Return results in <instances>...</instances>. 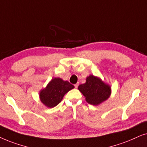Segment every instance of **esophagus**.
I'll return each mask as SVG.
<instances>
[{"label":"esophagus","instance_id":"34e87169","mask_svg":"<svg viewBox=\"0 0 147 147\" xmlns=\"http://www.w3.org/2000/svg\"><path fill=\"white\" fill-rule=\"evenodd\" d=\"M78 86H79V83H77V84H75V87L76 88V89H77V88L78 87Z\"/></svg>","mask_w":147,"mask_h":147}]
</instances>
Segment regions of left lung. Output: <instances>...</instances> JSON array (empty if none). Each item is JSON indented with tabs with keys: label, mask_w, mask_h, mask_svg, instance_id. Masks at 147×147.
Returning a JSON list of instances; mask_svg holds the SVG:
<instances>
[{
	"label": "left lung",
	"mask_w": 147,
	"mask_h": 147,
	"mask_svg": "<svg viewBox=\"0 0 147 147\" xmlns=\"http://www.w3.org/2000/svg\"><path fill=\"white\" fill-rule=\"evenodd\" d=\"M78 89L85 97L87 102L93 105H99L111 95L110 86L92 75L87 77L86 83L80 85Z\"/></svg>",
	"instance_id": "1"
}]
</instances>
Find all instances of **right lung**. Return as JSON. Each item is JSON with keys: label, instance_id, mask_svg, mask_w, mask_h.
<instances>
[{"label": "right lung", "instance_id": "add662e5", "mask_svg": "<svg viewBox=\"0 0 147 147\" xmlns=\"http://www.w3.org/2000/svg\"><path fill=\"white\" fill-rule=\"evenodd\" d=\"M73 88L74 85L69 82L60 78H54L46 88L40 91V100L46 107L52 108L56 106L63 99L64 95Z\"/></svg>", "mask_w": 147, "mask_h": 147}]
</instances>
